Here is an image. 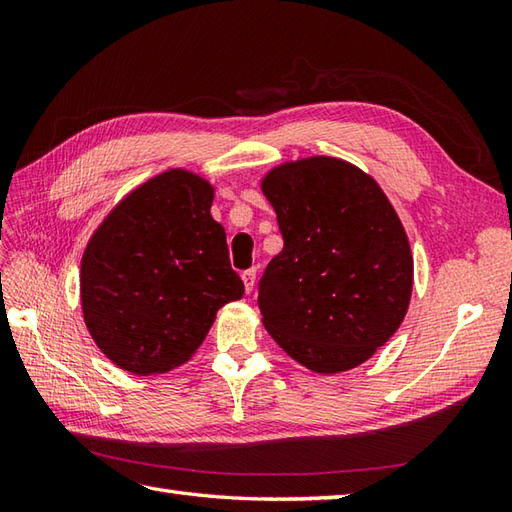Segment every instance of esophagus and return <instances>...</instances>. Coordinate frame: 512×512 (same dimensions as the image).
Segmentation results:
<instances>
[{"label":"esophagus","instance_id":"34e87169","mask_svg":"<svg viewBox=\"0 0 512 512\" xmlns=\"http://www.w3.org/2000/svg\"><path fill=\"white\" fill-rule=\"evenodd\" d=\"M242 279H244V288H246V292L253 290V286H255V279H257V268H248V270H244Z\"/></svg>","mask_w":512,"mask_h":512}]
</instances>
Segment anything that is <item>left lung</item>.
<instances>
[{"instance_id":"obj_1","label":"left lung","mask_w":512,"mask_h":512,"mask_svg":"<svg viewBox=\"0 0 512 512\" xmlns=\"http://www.w3.org/2000/svg\"><path fill=\"white\" fill-rule=\"evenodd\" d=\"M284 248L257 286L264 325L312 372L367 361L405 317L413 259L378 184L336 158H308L262 182Z\"/></svg>"}]
</instances>
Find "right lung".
Returning <instances> with one entry per match:
<instances>
[{
	"label": "right lung",
	"mask_w": 512,
	"mask_h": 512,
	"mask_svg": "<svg viewBox=\"0 0 512 512\" xmlns=\"http://www.w3.org/2000/svg\"><path fill=\"white\" fill-rule=\"evenodd\" d=\"M211 184L173 169L105 217L81 262L85 325L103 354L149 376L189 361L224 303L244 297Z\"/></svg>",
	"instance_id": "add662e5"
}]
</instances>
